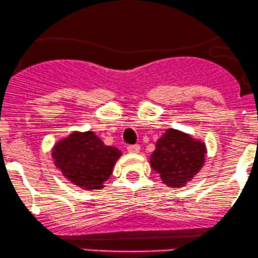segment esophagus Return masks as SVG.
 <instances>
[{"label":"esophagus","mask_w":258,"mask_h":258,"mask_svg":"<svg viewBox=\"0 0 258 258\" xmlns=\"http://www.w3.org/2000/svg\"><path fill=\"white\" fill-rule=\"evenodd\" d=\"M126 150L129 152H133V154H137V152L140 151V146L139 145H129L128 148H126Z\"/></svg>","instance_id":"esophagus-1"}]
</instances>
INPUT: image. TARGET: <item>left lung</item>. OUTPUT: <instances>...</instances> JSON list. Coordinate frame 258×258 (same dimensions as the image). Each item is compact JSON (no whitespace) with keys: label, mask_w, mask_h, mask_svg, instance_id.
Segmentation results:
<instances>
[{"label":"left lung","mask_w":258,"mask_h":258,"mask_svg":"<svg viewBox=\"0 0 258 258\" xmlns=\"http://www.w3.org/2000/svg\"><path fill=\"white\" fill-rule=\"evenodd\" d=\"M206 154V145L202 141L178 130L168 129L157 140L150 163L163 183L182 187L199 172Z\"/></svg>","instance_id":"1"}]
</instances>
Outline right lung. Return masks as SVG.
I'll return each instance as SVG.
<instances>
[{"label":"right lung","mask_w":258,"mask_h":258,"mask_svg":"<svg viewBox=\"0 0 258 258\" xmlns=\"http://www.w3.org/2000/svg\"><path fill=\"white\" fill-rule=\"evenodd\" d=\"M117 148L104 145L93 132L73 133L52 149L55 165L71 183L85 189H99L120 157Z\"/></svg>","instance_id":"right-lung-1"}]
</instances>
